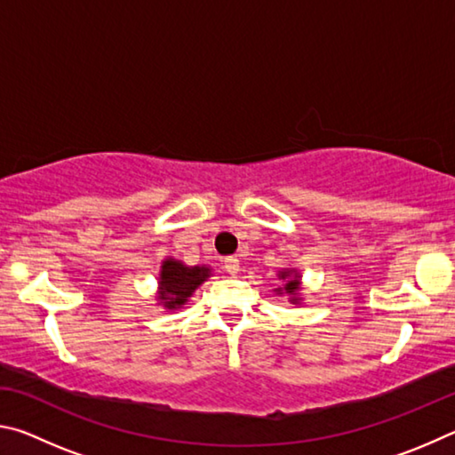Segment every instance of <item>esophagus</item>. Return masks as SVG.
Here are the masks:
<instances>
[{
	"label": "esophagus",
	"instance_id": "obj_1",
	"mask_svg": "<svg viewBox=\"0 0 455 455\" xmlns=\"http://www.w3.org/2000/svg\"><path fill=\"white\" fill-rule=\"evenodd\" d=\"M225 271L228 275H236L238 271H241V265H238V259L236 257H227L225 259Z\"/></svg>",
	"mask_w": 455,
	"mask_h": 455
}]
</instances>
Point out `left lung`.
Returning <instances> with one entry per match:
<instances>
[{
    "label": "left lung",
    "instance_id": "1",
    "mask_svg": "<svg viewBox=\"0 0 455 455\" xmlns=\"http://www.w3.org/2000/svg\"><path fill=\"white\" fill-rule=\"evenodd\" d=\"M281 276H283V279H287V276H289V271L281 273ZM297 289H299V281H297V279H291V281L287 283V287H284V291L291 292V295H295V291H297ZM292 301H299V299H292Z\"/></svg>",
    "mask_w": 455,
    "mask_h": 455
}]
</instances>
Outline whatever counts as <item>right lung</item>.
Listing matches in <instances>:
<instances>
[{"label":"right lung","instance_id":"1","mask_svg":"<svg viewBox=\"0 0 455 455\" xmlns=\"http://www.w3.org/2000/svg\"><path fill=\"white\" fill-rule=\"evenodd\" d=\"M206 276H209L206 267H187L180 260L168 259L160 271V299L168 309H176L187 303V299Z\"/></svg>","mask_w":455,"mask_h":455}]
</instances>
